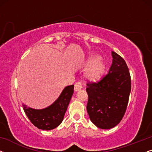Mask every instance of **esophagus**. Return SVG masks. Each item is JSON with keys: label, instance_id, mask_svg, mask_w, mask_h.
<instances>
[{"label": "esophagus", "instance_id": "1", "mask_svg": "<svg viewBox=\"0 0 152 152\" xmlns=\"http://www.w3.org/2000/svg\"><path fill=\"white\" fill-rule=\"evenodd\" d=\"M82 89H83V86L80 82H76L75 84H74V91H80Z\"/></svg>", "mask_w": 152, "mask_h": 152}]
</instances>
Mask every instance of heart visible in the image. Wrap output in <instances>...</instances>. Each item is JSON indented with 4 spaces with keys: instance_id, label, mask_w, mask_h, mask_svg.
I'll use <instances>...</instances> for the list:
<instances>
[{
    "instance_id": "obj_1",
    "label": "heart",
    "mask_w": 152,
    "mask_h": 152,
    "mask_svg": "<svg viewBox=\"0 0 152 152\" xmlns=\"http://www.w3.org/2000/svg\"><path fill=\"white\" fill-rule=\"evenodd\" d=\"M86 64L89 65L85 72V78L90 81H97L101 78L104 72V63L98 55L89 56Z\"/></svg>"
}]
</instances>
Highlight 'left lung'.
I'll use <instances>...</instances> for the list:
<instances>
[{
	"instance_id": "obj_1",
	"label": "left lung",
	"mask_w": 152,
	"mask_h": 152,
	"mask_svg": "<svg viewBox=\"0 0 152 152\" xmlns=\"http://www.w3.org/2000/svg\"><path fill=\"white\" fill-rule=\"evenodd\" d=\"M108 74L97 83H87V113L98 128L108 129L118 124L125 114L131 91V78L125 61L112 51Z\"/></svg>"
}]
</instances>
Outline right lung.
Wrapping results in <instances>:
<instances>
[{
  "label": "right lung",
  "mask_w": 152,
  "mask_h": 152,
  "mask_svg": "<svg viewBox=\"0 0 152 152\" xmlns=\"http://www.w3.org/2000/svg\"><path fill=\"white\" fill-rule=\"evenodd\" d=\"M74 94V85L65 87L57 99L43 109H34L22 104L26 116L34 126L42 130H50L61 124Z\"/></svg>",
  "instance_id": "right-lung-1"
}]
</instances>
